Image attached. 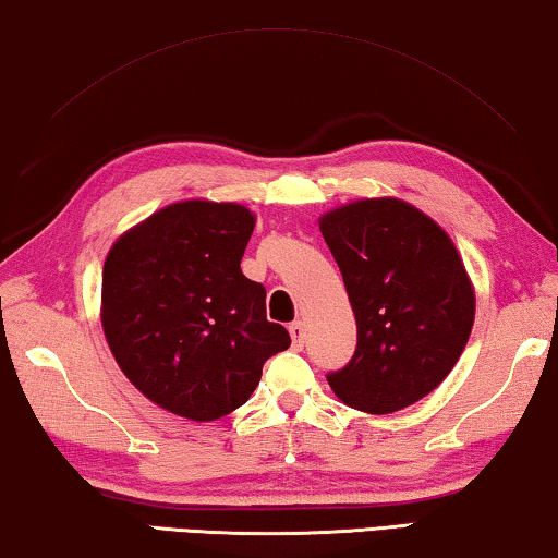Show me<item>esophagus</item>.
Masks as SVG:
<instances>
[{
    "label": "esophagus",
    "instance_id": "1",
    "mask_svg": "<svg viewBox=\"0 0 558 558\" xmlns=\"http://www.w3.org/2000/svg\"><path fill=\"white\" fill-rule=\"evenodd\" d=\"M289 333H291V344L294 349H302L304 347V339H306V329L302 322H291L289 324Z\"/></svg>",
    "mask_w": 558,
    "mask_h": 558
}]
</instances>
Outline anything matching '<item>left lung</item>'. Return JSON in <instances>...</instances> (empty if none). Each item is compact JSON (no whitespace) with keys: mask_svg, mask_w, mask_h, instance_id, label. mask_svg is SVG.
I'll list each match as a JSON object with an SVG mask.
<instances>
[{"mask_svg":"<svg viewBox=\"0 0 558 558\" xmlns=\"http://www.w3.org/2000/svg\"><path fill=\"white\" fill-rule=\"evenodd\" d=\"M356 316V351L329 387L347 407L391 414L447 379L474 327L457 246L401 199H359L319 219Z\"/></svg>","mask_w":558,"mask_h":558,"instance_id":"obj_1","label":"left lung"}]
</instances>
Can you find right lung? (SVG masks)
<instances>
[{
    "label": "right lung",
    "instance_id": "right-lung-1",
    "mask_svg": "<svg viewBox=\"0 0 558 558\" xmlns=\"http://www.w3.org/2000/svg\"><path fill=\"white\" fill-rule=\"evenodd\" d=\"M254 214L190 199L114 242L101 271V327L126 379L154 404L214 422L252 397L289 331L267 319V289L242 274Z\"/></svg>",
    "mask_w": 558,
    "mask_h": 558
}]
</instances>
